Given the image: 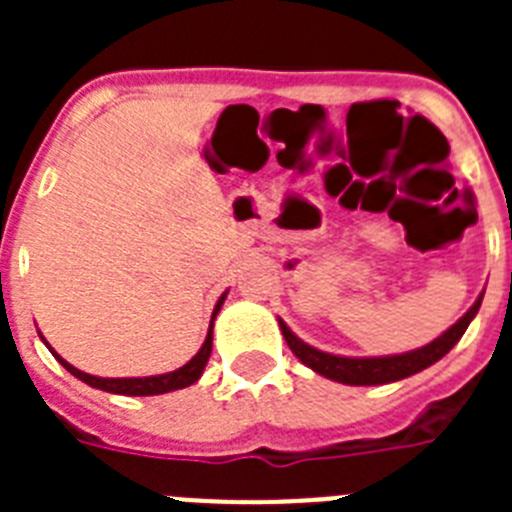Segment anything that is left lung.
<instances>
[{"instance_id":"8db88e82","label":"left lung","mask_w":512,"mask_h":512,"mask_svg":"<svg viewBox=\"0 0 512 512\" xmlns=\"http://www.w3.org/2000/svg\"><path fill=\"white\" fill-rule=\"evenodd\" d=\"M482 297L485 292L477 297L472 307H469L449 330H443L441 336L433 338L431 343L425 346L413 348V351H405V354H392V356H338L328 354V351H320V348L310 346L302 338H297L289 325L279 318V328H282V336L287 341V346L292 348V354L302 361L305 366H310L312 372H318L320 377L333 379V382L341 384H354V387H369V384H390L400 382L405 377H413V374L423 372L431 364H436L438 359L449 354L451 348L459 343V338L464 336V330L469 328V323L474 320V315L479 312L482 305Z\"/></svg>"}]
</instances>
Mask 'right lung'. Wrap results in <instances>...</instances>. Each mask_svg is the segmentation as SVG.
I'll return each mask as SVG.
<instances>
[{"instance_id": "1", "label": "right lung", "mask_w": 512, "mask_h": 512, "mask_svg": "<svg viewBox=\"0 0 512 512\" xmlns=\"http://www.w3.org/2000/svg\"><path fill=\"white\" fill-rule=\"evenodd\" d=\"M225 297H228V292H223V295H220V300H217L215 310H212L210 328H207L205 343H202V346H200V351H197V354H194L192 359L187 361V364L179 366V369H174V372L153 374V377H120V379L94 377V374L81 372V369L71 366L69 361L63 359V356H58L56 351H53V346H48V341H45L43 336H40V338H43L45 346L51 348V354L56 356L58 364H61L63 369H66V372H71L76 379H81V382L89 384V387H94V390L112 392V395H128V397L164 395V392L184 390V387H189V384H194V382H197V379L202 377V372H205V366H207V359H210V354H212V325H215L217 312H220V307H223Z\"/></svg>"}]
</instances>
